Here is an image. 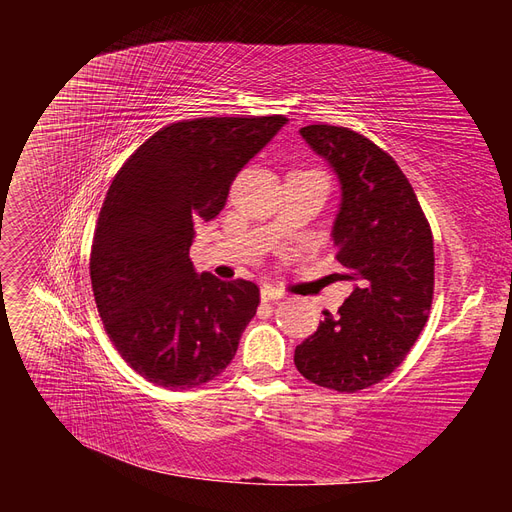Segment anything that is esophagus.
Masks as SVG:
<instances>
[{
  "label": "esophagus",
  "instance_id": "obj_1",
  "mask_svg": "<svg viewBox=\"0 0 512 512\" xmlns=\"http://www.w3.org/2000/svg\"><path fill=\"white\" fill-rule=\"evenodd\" d=\"M260 299L262 301H280V299H284V292L271 284H265L260 288Z\"/></svg>",
  "mask_w": 512,
  "mask_h": 512
}]
</instances>
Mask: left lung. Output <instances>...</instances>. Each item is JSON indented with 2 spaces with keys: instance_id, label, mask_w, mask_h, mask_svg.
<instances>
[{
  "instance_id": "8db88e82",
  "label": "left lung",
  "mask_w": 512,
  "mask_h": 512,
  "mask_svg": "<svg viewBox=\"0 0 512 512\" xmlns=\"http://www.w3.org/2000/svg\"><path fill=\"white\" fill-rule=\"evenodd\" d=\"M303 141L329 164L342 200L331 237L354 282L337 316L324 312L294 350L301 376L324 389L356 393L406 359L433 299V239L397 162L348 128L305 126Z\"/></svg>"
}]
</instances>
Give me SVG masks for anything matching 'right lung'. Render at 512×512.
I'll use <instances>...</instances> for the list:
<instances>
[{"label":"right lung","instance_id":"right-lung-1","mask_svg":"<svg viewBox=\"0 0 512 512\" xmlns=\"http://www.w3.org/2000/svg\"><path fill=\"white\" fill-rule=\"evenodd\" d=\"M284 115L203 117L153 134L121 166L91 245V286L126 363L166 389L213 380L256 316L254 282L196 273V222H211L232 179L286 126Z\"/></svg>","mask_w":512,"mask_h":512}]
</instances>
